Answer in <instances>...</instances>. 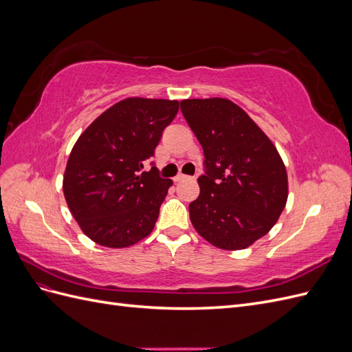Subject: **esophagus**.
Masks as SVG:
<instances>
[{
	"mask_svg": "<svg viewBox=\"0 0 352 352\" xmlns=\"http://www.w3.org/2000/svg\"><path fill=\"white\" fill-rule=\"evenodd\" d=\"M184 179H186V176H185L184 173H177V175L173 177L175 182H180V180H184Z\"/></svg>",
	"mask_w": 352,
	"mask_h": 352,
	"instance_id": "1",
	"label": "esophagus"
}]
</instances>
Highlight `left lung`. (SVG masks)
<instances>
[{"instance_id": "obj_1", "label": "left lung", "mask_w": 352, "mask_h": 352, "mask_svg": "<svg viewBox=\"0 0 352 352\" xmlns=\"http://www.w3.org/2000/svg\"><path fill=\"white\" fill-rule=\"evenodd\" d=\"M180 110L206 157L199 197L189 204L190 221L217 248H247L269 233L286 206L282 158L269 136L230 100H184Z\"/></svg>"}]
</instances>
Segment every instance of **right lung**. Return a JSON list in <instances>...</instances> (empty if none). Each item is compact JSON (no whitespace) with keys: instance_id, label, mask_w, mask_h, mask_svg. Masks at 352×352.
Wrapping results in <instances>:
<instances>
[{"instance_id":"1","label":"right lung","mask_w":352,"mask_h":352,"mask_svg":"<svg viewBox=\"0 0 352 352\" xmlns=\"http://www.w3.org/2000/svg\"><path fill=\"white\" fill-rule=\"evenodd\" d=\"M179 101L126 98L95 119L74 144L63 192L85 235L109 248H126L153 232L172 179L157 167L142 172Z\"/></svg>"}]
</instances>
